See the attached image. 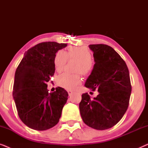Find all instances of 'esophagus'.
<instances>
[{
  "label": "esophagus",
  "mask_w": 148,
  "mask_h": 148,
  "mask_svg": "<svg viewBox=\"0 0 148 148\" xmlns=\"http://www.w3.org/2000/svg\"><path fill=\"white\" fill-rule=\"evenodd\" d=\"M67 92H68L69 96H71V95H72V94H73V91H71V90H68V91H67Z\"/></svg>",
  "instance_id": "34e87169"
}]
</instances>
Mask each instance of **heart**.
<instances>
[{
  "instance_id": "1",
  "label": "heart",
  "mask_w": 148,
  "mask_h": 148,
  "mask_svg": "<svg viewBox=\"0 0 148 148\" xmlns=\"http://www.w3.org/2000/svg\"><path fill=\"white\" fill-rule=\"evenodd\" d=\"M69 59H75L79 61L76 72L80 73L83 75L87 76L92 73L94 63L92 60V52L86 47H71L65 52L59 50L56 52L54 58V65L57 72H61ZM82 83V78L79 74L70 75L63 73L58 76V84L60 86L66 90H75Z\"/></svg>"
}]
</instances>
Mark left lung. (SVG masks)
I'll return each mask as SVG.
<instances>
[{
  "instance_id": "1",
  "label": "left lung",
  "mask_w": 148,
  "mask_h": 148,
  "mask_svg": "<svg viewBox=\"0 0 148 148\" xmlns=\"http://www.w3.org/2000/svg\"><path fill=\"white\" fill-rule=\"evenodd\" d=\"M95 64L85 86L98 90L91 99L88 93L82 94L79 110L88 126L105 130L114 126L122 119L129 106L131 85L128 67L124 60L106 44H90Z\"/></svg>"
}]
</instances>
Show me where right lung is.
I'll return each mask as SVG.
<instances>
[{"label":"right lung","instance_id":"add662e5","mask_svg":"<svg viewBox=\"0 0 148 148\" xmlns=\"http://www.w3.org/2000/svg\"><path fill=\"white\" fill-rule=\"evenodd\" d=\"M66 44L42 42L29 48L16 69L13 96L22 122L37 131L49 129L57 124L68 99L64 88L48 92L47 83L54 75V58Z\"/></svg>","mask_w":148,"mask_h":148}]
</instances>
